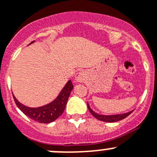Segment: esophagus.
I'll use <instances>...</instances> for the list:
<instances>
[{"label":"esophagus","instance_id":"esophagus-1","mask_svg":"<svg viewBox=\"0 0 157 157\" xmlns=\"http://www.w3.org/2000/svg\"><path fill=\"white\" fill-rule=\"evenodd\" d=\"M85 73L83 71H80L78 73H77L75 75V80L77 82H80V83H82V82L84 81L86 77Z\"/></svg>","mask_w":157,"mask_h":157}]
</instances>
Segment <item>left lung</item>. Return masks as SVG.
I'll return each mask as SVG.
<instances>
[{
	"label": "left lung",
	"mask_w": 157,
	"mask_h": 157,
	"mask_svg": "<svg viewBox=\"0 0 157 157\" xmlns=\"http://www.w3.org/2000/svg\"><path fill=\"white\" fill-rule=\"evenodd\" d=\"M87 108H88V110L90 111V112L91 113V115H93L94 117L97 118V119L100 120V121H106V122H115V121H118L120 120H122L124 118H126L127 116L130 115L132 112H133L131 111V112H128L127 113L124 114H118V115H99V114L96 113L93 111V110L90 108V105L87 103Z\"/></svg>",
	"instance_id": "1"
}]
</instances>
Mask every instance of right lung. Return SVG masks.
<instances>
[{
	"label": "right lung",
	"instance_id": "add662e5",
	"mask_svg": "<svg viewBox=\"0 0 157 157\" xmlns=\"http://www.w3.org/2000/svg\"><path fill=\"white\" fill-rule=\"evenodd\" d=\"M34 42L35 41H33L30 44ZM73 88H74V85L71 80H69L55 100L47 105L38 107V108H30V107L22 105L16 99L13 94H12L16 105L25 115L34 121L46 124V123L54 121L62 115Z\"/></svg>",
	"mask_w": 157,
	"mask_h": 157
}]
</instances>
